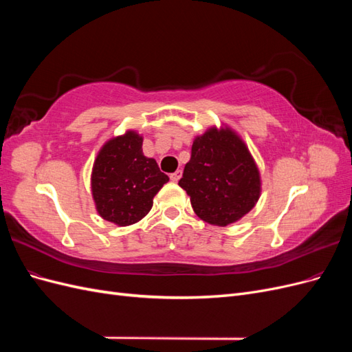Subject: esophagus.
I'll use <instances>...</instances> for the list:
<instances>
[{"mask_svg":"<svg viewBox=\"0 0 352 352\" xmlns=\"http://www.w3.org/2000/svg\"><path fill=\"white\" fill-rule=\"evenodd\" d=\"M180 176H182V170H176L175 173L170 175V180H172V182H177V180L180 179Z\"/></svg>","mask_w":352,"mask_h":352,"instance_id":"34e87169","label":"esophagus"}]
</instances>
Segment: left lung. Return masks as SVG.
Here are the masks:
<instances>
[{
  "mask_svg": "<svg viewBox=\"0 0 352 352\" xmlns=\"http://www.w3.org/2000/svg\"><path fill=\"white\" fill-rule=\"evenodd\" d=\"M179 186L190 197L195 214L216 226L243 217L261 190L258 168L247 145L228 127H211L195 138Z\"/></svg>",
  "mask_w": 352,
  "mask_h": 352,
  "instance_id": "8db88e82",
  "label": "left lung"
}]
</instances>
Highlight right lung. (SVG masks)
<instances>
[{
    "mask_svg": "<svg viewBox=\"0 0 352 352\" xmlns=\"http://www.w3.org/2000/svg\"><path fill=\"white\" fill-rule=\"evenodd\" d=\"M168 182L154 158L142 153V136L133 131L113 138L97 155L92 168V197L104 220L129 226L153 207V198Z\"/></svg>",
    "mask_w": 352,
    "mask_h": 352,
    "instance_id": "add662e5",
    "label": "right lung"
}]
</instances>
